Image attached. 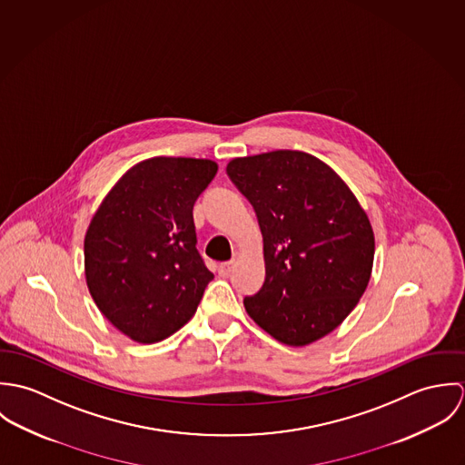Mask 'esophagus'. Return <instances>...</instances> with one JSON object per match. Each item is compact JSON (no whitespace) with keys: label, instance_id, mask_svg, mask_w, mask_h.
Wrapping results in <instances>:
<instances>
[{"label":"esophagus","instance_id":"esophagus-1","mask_svg":"<svg viewBox=\"0 0 465 465\" xmlns=\"http://www.w3.org/2000/svg\"><path fill=\"white\" fill-rule=\"evenodd\" d=\"M232 270H234V262H225V263H220V266H218V273L223 275V277H227Z\"/></svg>","mask_w":465,"mask_h":465}]
</instances>
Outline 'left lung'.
Returning a JSON list of instances; mask_svg holds the SVG:
<instances>
[{
	"label": "left lung",
	"instance_id": "obj_1",
	"mask_svg": "<svg viewBox=\"0 0 465 465\" xmlns=\"http://www.w3.org/2000/svg\"><path fill=\"white\" fill-rule=\"evenodd\" d=\"M227 175L263 234L265 282L243 299L247 313L286 345L326 336L371 279L374 232L365 211L328 164L304 152L238 157Z\"/></svg>",
	"mask_w": 465,
	"mask_h": 465
}]
</instances>
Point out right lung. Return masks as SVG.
I'll return each instance as SVG.
<instances>
[{
  "mask_svg": "<svg viewBox=\"0 0 465 465\" xmlns=\"http://www.w3.org/2000/svg\"><path fill=\"white\" fill-rule=\"evenodd\" d=\"M216 163L153 157L131 168L93 216L87 288L104 317L141 343L179 331L214 277L197 251L193 205Z\"/></svg>",
  "mask_w": 465,
  "mask_h": 465,
  "instance_id": "add662e5",
  "label": "right lung"
}]
</instances>
